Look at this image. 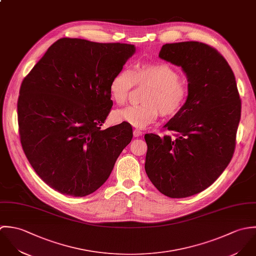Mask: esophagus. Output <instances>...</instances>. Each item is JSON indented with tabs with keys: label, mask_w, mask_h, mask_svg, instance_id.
<instances>
[{
	"label": "esophagus",
	"mask_w": 256,
	"mask_h": 256,
	"mask_svg": "<svg viewBox=\"0 0 256 256\" xmlns=\"http://www.w3.org/2000/svg\"><path fill=\"white\" fill-rule=\"evenodd\" d=\"M142 136V132L140 130H138V128L134 130V138H138V136Z\"/></svg>",
	"instance_id": "34e87169"
}]
</instances>
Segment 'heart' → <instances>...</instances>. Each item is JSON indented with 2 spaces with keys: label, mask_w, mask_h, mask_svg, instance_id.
<instances>
[{
  "label": "heart",
  "mask_w": 256,
  "mask_h": 256,
  "mask_svg": "<svg viewBox=\"0 0 256 256\" xmlns=\"http://www.w3.org/2000/svg\"><path fill=\"white\" fill-rule=\"evenodd\" d=\"M136 86L148 89L138 106H128L114 112V122H128L136 128H146L161 116L169 118L179 114L188 98V84L178 71L166 63H146L134 71L124 68L116 72L108 86L114 102L124 104Z\"/></svg>",
  "instance_id": "obj_1"
}]
</instances>
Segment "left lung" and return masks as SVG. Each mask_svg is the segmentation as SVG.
Instances as JSON below:
<instances>
[{
  "instance_id": "1",
  "label": "left lung",
  "mask_w": 256,
  "mask_h": 256,
  "mask_svg": "<svg viewBox=\"0 0 256 256\" xmlns=\"http://www.w3.org/2000/svg\"><path fill=\"white\" fill-rule=\"evenodd\" d=\"M159 57L182 68L189 93L182 110L163 126L175 138L144 136V168L160 193L186 198L210 186L230 162L242 102L230 66L214 48L198 42L166 44Z\"/></svg>"
}]
</instances>
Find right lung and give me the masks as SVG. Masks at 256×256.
Returning a JSON list of instances; mask_svg holds the SVG:
<instances>
[{
	"mask_svg": "<svg viewBox=\"0 0 256 256\" xmlns=\"http://www.w3.org/2000/svg\"><path fill=\"white\" fill-rule=\"evenodd\" d=\"M136 46L60 38L24 79L18 101L20 144L36 174L63 195L99 189L132 138L128 122L102 130L108 86Z\"/></svg>",
	"mask_w": 256,
	"mask_h": 256,
	"instance_id": "obj_1",
	"label": "right lung"
}]
</instances>
